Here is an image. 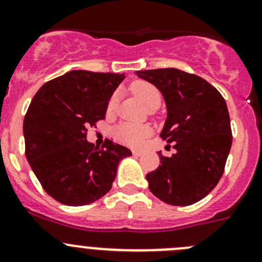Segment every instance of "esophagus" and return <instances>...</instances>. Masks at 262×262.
<instances>
[{"label":"esophagus","instance_id":"34e87169","mask_svg":"<svg viewBox=\"0 0 262 262\" xmlns=\"http://www.w3.org/2000/svg\"><path fill=\"white\" fill-rule=\"evenodd\" d=\"M143 155V150L141 149H133V156H136V157H139V156Z\"/></svg>","mask_w":262,"mask_h":262}]
</instances>
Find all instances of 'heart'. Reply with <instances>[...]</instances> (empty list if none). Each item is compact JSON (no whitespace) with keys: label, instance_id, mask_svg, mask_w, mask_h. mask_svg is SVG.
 I'll return each instance as SVG.
<instances>
[{"label":"heart","instance_id":"obj_1","mask_svg":"<svg viewBox=\"0 0 262 262\" xmlns=\"http://www.w3.org/2000/svg\"><path fill=\"white\" fill-rule=\"evenodd\" d=\"M130 91L149 109H156L161 104V94L156 86L146 81H136L130 84ZM118 92L112 95L107 101V112L113 113L118 106ZM152 130L147 125L121 123L114 130L115 138L126 146H139L150 136Z\"/></svg>","mask_w":262,"mask_h":262}]
</instances>
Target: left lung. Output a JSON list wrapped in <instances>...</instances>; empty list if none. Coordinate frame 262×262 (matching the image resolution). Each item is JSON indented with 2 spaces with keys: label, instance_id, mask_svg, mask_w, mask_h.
<instances>
[{
  "label": "left lung",
  "instance_id": "8db88e82",
  "mask_svg": "<svg viewBox=\"0 0 262 262\" xmlns=\"http://www.w3.org/2000/svg\"><path fill=\"white\" fill-rule=\"evenodd\" d=\"M162 94L167 118L161 138L172 143L175 155L158 153L161 165L147 173L150 192L178 207L207 196L224 172L232 146L226 100L204 78L176 68L137 71Z\"/></svg>",
  "mask_w": 262,
  "mask_h": 262
}]
</instances>
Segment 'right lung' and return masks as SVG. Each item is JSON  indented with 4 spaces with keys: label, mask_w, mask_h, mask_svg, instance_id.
Masks as SVG:
<instances>
[{
    "label": "right lung",
    "mask_w": 262,
    "mask_h": 262,
    "mask_svg": "<svg viewBox=\"0 0 262 262\" xmlns=\"http://www.w3.org/2000/svg\"><path fill=\"white\" fill-rule=\"evenodd\" d=\"M124 73L70 71L47 82L24 119L25 155L47 194L71 207L96 202L112 189L130 149L112 141L87 142V129L105 119Z\"/></svg>",
    "instance_id": "1"
}]
</instances>
